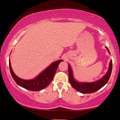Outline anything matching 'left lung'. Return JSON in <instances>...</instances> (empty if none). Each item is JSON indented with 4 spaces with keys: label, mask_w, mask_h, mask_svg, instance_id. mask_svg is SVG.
I'll return each instance as SVG.
<instances>
[{
    "label": "left lung",
    "mask_w": 120,
    "mask_h": 120,
    "mask_svg": "<svg viewBox=\"0 0 120 120\" xmlns=\"http://www.w3.org/2000/svg\"><path fill=\"white\" fill-rule=\"evenodd\" d=\"M105 48H106L109 53L111 54L108 47L105 46ZM68 64L69 82H70L72 86L74 89L83 94L94 93V92L101 89L102 87H103L107 83L109 79H110L112 70V60H111L110 63H109L108 70L107 71L106 74L101 79H99L96 81L92 82H81L77 81L74 79L73 71L71 68V67L70 64Z\"/></svg>",
    "instance_id": "obj_1"
}]
</instances>
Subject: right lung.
Masks as SVG:
<instances>
[{
  "mask_svg": "<svg viewBox=\"0 0 120 120\" xmlns=\"http://www.w3.org/2000/svg\"><path fill=\"white\" fill-rule=\"evenodd\" d=\"M63 61V60H60L52 62L39 75L31 79H24L17 76L12 69L10 58L9 66L12 78L19 86L31 91H39L45 89L50 83L54 78L59 64Z\"/></svg>",
  "mask_w": 120,
  "mask_h": 120,
  "instance_id": "right-lung-1",
  "label": "right lung"
}]
</instances>
